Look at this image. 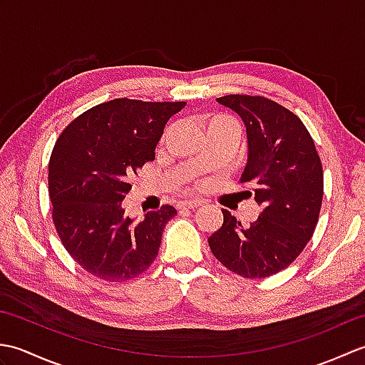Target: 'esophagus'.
I'll return each instance as SVG.
<instances>
[{
	"mask_svg": "<svg viewBox=\"0 0 365 365\" xmlns=\"http://www.w3.org/2000/svg\"><path fill=\"white\" fill-rule=\"evenodd\" d=\"M199 205H202V200L195 199V200H183V202H178V208H197Z\"/></svg>",
	"mask_w": 365,
	"mask_h": 365,
	"instance_id": "1",
	"label": "esophagus"
}]
</instances>
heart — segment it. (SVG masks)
I'll use <instances>...</instances> for the list:
<instances>
[{
    "mask_svg": "<svg viewBox=\"0 0 365 365\" xmlns=\"http://www.w3.org/2000/svg\"><path fill=\"white\" fill-rule=\"evenodd\" d=\"M218 119H222V118H221V115H215V118H212V119H208V120H207V123H205V127L208 125V123H212L213 120H218Z\"/></svg>",
    "mask_w": 365,
    "mask_h": 365,
    "instance_id": "1",
    "label": "heart"
}]
</instances>
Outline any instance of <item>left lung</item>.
Here are the masks:
<instances>
[{
  "instance_id": "left-lung-1",
  "label": "left lung",
  "mask_w": 365,
  "mask_h": 365,
  "mask_svg": "<svg viewBox=\"0 0 365 365\" xmlns=\"http://www.w3.org/2000/svg\"><path fill=\"white\" fill-rule=\"evenodd\" d=\"M216 102L245 123L247 163L240 182L251 185L262 212L243 227L222 210V226L208 245L232 273L263 279L289 267L314 235L323 199L322 161L304 123L282 105L238 94Z\"/></svg>"
}]
</instances>
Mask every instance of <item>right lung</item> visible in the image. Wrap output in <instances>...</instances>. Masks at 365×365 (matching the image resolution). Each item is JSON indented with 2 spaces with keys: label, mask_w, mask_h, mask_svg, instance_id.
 I'll return each mask as SVG.
<instances>
[{
  "label": "right lung",
  "mask_w": 365,
  "mask_h": 365,
  "mask_svg": "<svg viewBox=\"0 0 365 365\" xmlns=\"http://www.w3.org/2000/svg\"><path fill=\"white\" fill-rule=\"evenodd\" d=\"M187 102L114 98L68 123L53 147L48 192L53 222L67 252L92 276L130 281L158 255L173 205L128 218L122 200L139 168L155 160L168 120Z\"/></svg>",
  "instance_id": "1"
}]
</instances>
